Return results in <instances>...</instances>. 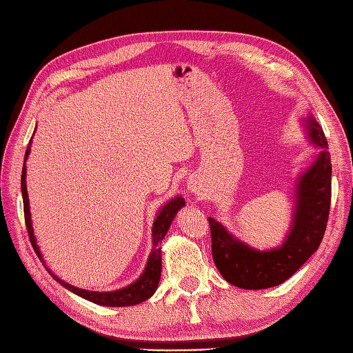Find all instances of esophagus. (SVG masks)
<instances>
[{
  "label": "esophagus",
  "instance_id": "1",
  "mask_svg": "<svg viewBox=\"0 0 353 353\" xmlns=\"http://www.w3.org/2000/svg\"><path fill=\"white\" fill-rule=\"evenodd\" d=\"M188 188H190L191 192H197V191H199V186H197L196 182H190V183H188Z\"/></svg>",
  "mask_w": 353,
  "mask_h": 353
}]
</instances>
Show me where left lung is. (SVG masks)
Returning <instances> with one entry per match:
<instances>
[{"mask_svg":"<svg viewBox=\"0 0 353 353\" xmlns=\"http://www.w3.org/2000/svg\"><path fill=\"white\" fill-rule=\"evenodd\" d=\"M306 138L320 148L314 161L294 183L292 219L283 243L274 249L258 250L209 216L212 258L229 283L244 290H265L281 285L294 274L323 239L331 206V154L321 127L311 114L302 119Z\"/></svg>","mask_w":353,"mask_h":353,"instance_id":"8db88e82","label":"left lung"}]
</instances>
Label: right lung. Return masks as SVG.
Wrapping results in <instances>:
<instances>
[{"mask_svg":"<svg viewBox=\"0 0 353 353\" xmlns=\"http://www.w3.org/2000/svg\"><path fill=\"white\" fill-rule=\"evenodd\" d=\"M34 134V133H33ZM33 139V137H32ZM32 139L28 142L27 152L24 156V167H22V176H21V192H22V201H24V216H26V226L28 230V236L30 241H32L33 249L36 252L37 256H39L41 262L43 267L47 268V272L52 276V279L57 281L59 283L65 287L66 290H70L74 294H77L80 297L86 299V301L101 305V306H133L138 305L141 302L147 301V299L152 297L154 294V291L157 290V283H159L161 279V272H162V250L159 244L162 243V239L167 235V232L171 226L172 220L177 215V212L185 206V200L181 196L172 197L165 203L161 211L156 214V219L153 221V228H152V253L147 259V265L144 268V272L138 277L133 283L127 285L124 288H119L115 291H91V290H83V288H77L72 287L68 282L62 281L61 277H57L54 273L45 264V259L42 258V253L39 250V245L36 243V238L33 234V224H32V214H30V201H28V194H27V183H26V177H27V167L26 162L28 159V154L32 152Z\"/></svg>","mask_w":353,"mask_h":353,"instance_id":"1","label":"right lung"}]
</instances>
